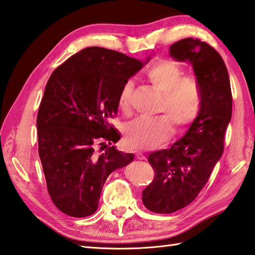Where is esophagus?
Masks as SVG:
<instances>
[{
	"label": "esophagus",
	"mask_w": 255,
	"mask_h": 255,
	"mask_svg": "<svg viewBox=\"0 0 255 255\" xmlns=\"http://www.w3.org/2000/svg\"><path fill=\"white\" fill-rule=\"evenodd\" d=\"M136 158L138 160H145V155L141 152H138V153H136Z\"/></svg>",
	"instance_id": "obj_1"
}]
</instances>
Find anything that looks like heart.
Returning a JSON list of instances; mask_svg holds the SVG:
<instances>
[{
  "label": "heart",
  "instance_id": "b5f03b06",
  "mask_svg": "<svg viewBox=\"0 0 255 255\" xmlns=\"http://www.w3.org/2000/svg\"><path fill=\"white\" fill-rule=\"evenodd\" d=\"M183 70L173 60H160L153 63L145 78L153 88L162 93L159 113H165L175 127L182 128L191 124L200 108V91L196 80L182 77ZM133 85L127 81L123 85L118 97V107L125 115L131 111V94ZM165 116L145 121L137 119L125 128V143L130 149L155 148L171 136L172 125Z\"/></svg>",
  "mask_w": 255,
  "mask_h": 255
}]
</instances>
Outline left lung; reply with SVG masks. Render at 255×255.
Returning <instances> with one entry per match:
<instances>
[{
	"mask_svg": "<svg viewBox=\"0 0 255 255\" xmlns=\"http://www.w3.org/2000/svg\"><path fill=\"white\" fill-rule=\"evenodd\" d=\"M169 52L174 60L193 67L202 102L186 133L170 149L155 151L148 158L155 175L142 191V202L158 214L174 213L197 197L223 155L232 114L228 70L213 47L185 38L173 44Z\"/></svg>",
	"mask_w": 255,
	"mask_h": 255,
	"instance_id": "8db88e82",
	"label": "left lung"
}]
</instances>
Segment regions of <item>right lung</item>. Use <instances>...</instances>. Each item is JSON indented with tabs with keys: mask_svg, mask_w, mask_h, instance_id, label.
<instances>
[{
	"mask_svg": "<svg viewBox=\"0 0 255 255\" xmlns=\"http://www.w3.org/2000/svg\"><path fill=\"white\" fill-rule=\"evenodd\" d=\"M149 61L89 47L50 75L37 116L38 152L48 192L62 213L94 214L107 177L132 162V153L115 145L102 154L95 145L121 139L108 121L117 114L123 85Z\"/></svg>",
	"mask_w": 255,
	"mask_h": 255,
	"instance_id": "obj_1",
	"label": "right lung"
}]
</instances>
